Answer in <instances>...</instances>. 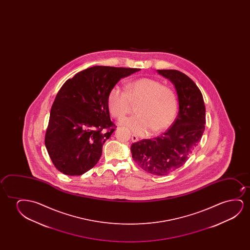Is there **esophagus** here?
<instances>
[{"instance_id":"34e87169","label":"esophagus","mask_w":250,"mask_h":250,"mask_svg":"<svg viewBox=\"0 0 250 250\" xmlns=\"http://www.w3.org/2000/svg\"><path fill=\"white\" fill-rule=\"evenodd\" d=\"M139 140V138L136 136V135H132L131 136V141L133 142V143H136L137 141Z\"/></svg>"}]
</instances>
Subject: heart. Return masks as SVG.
Wrapping results in <instances>:
<instances>
[{
	"label": "heart",
	"instance_id": "heart-1",
	"mask_svg": "<svg viewBox=\"0 0 250 250\" xmlns=\"http://www.w3.org/2000/svg\"><path fill=\"white\" fill-rule=\"evenodd\" d=\"M137 114L121 120L120 124L133 133L145 136L158 133L173 123L178 109L174 90L150 78L136 79L127 83L125 90L113 86L107 96V106L114 118L122 119L130 111L131 103H137Z\"/></svg>",
	"mask_w": 250,
	"mask_h": 250
}]
</instances>
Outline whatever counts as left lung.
Returning a JSON list of instances; mask_svg holds the SVG:
<instances>
[{"label":"left lung","mask_w":250,"mask_h":250,"mask_svg":"<svg viewBox=\"0 0 250 250\" xmlns=\"http://www.w3.org/2000/svg\"><path fill=\"white\" fill-rule=\"evenodd\" d=\"M157 72L174 85L179 104L178 116L165 133L134 143L130 151L143 170L164 176L181 167L198 145L205 130L206 108L201 90L188 76L177 70Z\"/></svg>","instance_id":"obj_1"}]
</instances>
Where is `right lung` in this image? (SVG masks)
Returning <instances> with one entry per match:
<instances>
[{
  "label": "right lung",
  "instance_id": "obj_1",
  "mask_svg": "<svg viewBox=\"0 0 250 250\" xmlns=\"http://www.w3.org/2000/svg\"><path fill=\"white\" fill-rule=\"evenodd\" d=\"M138 71L96 65L65 81L53 103L45 135V146L59 171L79 176L96 166L103 144L115 130L108 93L120 79Z\"/></svg>",
  "mask_w": 250,
  "mask_h": 250
}]
</instances>
